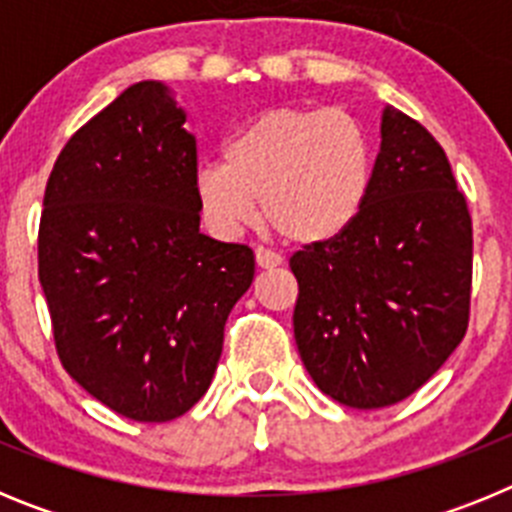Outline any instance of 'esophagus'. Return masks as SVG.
<instances>
[{
  "mask_svg": "<svg viewBox=\"0 0 512 512\" xmlns=\"http://www.w3.org/2000/svg\"><path fill=\"white\" fill-rule=\"evenodd\" d=\"M279 264H282V259H279L277 253L269 251V248H256V266L259 269H274Z\"/></svg>",
  "mask_w": 512,
  "mask_h": 512,
  "instance_id": "1",
  "label": "esophagus"
}]
</instances>
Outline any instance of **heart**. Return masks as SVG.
I'll list each match as a JSON object with an SVG mask.
<instances>
[{"mask_svg": "<svg viewBox=\"0 0 512 512\" xmlns=\"http://www.w3.org/2000/svg\"><path fill=\"white\" fill-rule=\"evenodd\" d=\"M372 184V140L354 115L277 104L230 135L223 164L197 169L194 197L202 220L223 238L259 223L264 212V223L287 243L318 246L359 220Z\"/></svg>", "mask_w": 512, "mask_h": 512, "instance_id": "b5f03b06", "label": "heart"}]
</instances>
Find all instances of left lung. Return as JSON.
Segmentation results:
<instances>
[{
	"mask_svg": "<svg viewBox=\"0 0 512 512\" xmlns=\"http://www.w3.org/2000/svg\"><path fill=\"white\" fill-rule=\"evenodd\" d=\"M289 269L295 341L325 395L374 410L418 392L461 343L472 302V215L438 140L387 107L364 212Z\"/></svg>",
	"mask_w": 512,
	"mask_h": 512,
	"instance_id": "8db88e82",
	"label": "left lung"
}]
</instances>
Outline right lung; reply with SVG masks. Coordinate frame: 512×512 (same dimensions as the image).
I'll return each instance as SVG.
<instances>
[{
  "instance_id": "1",
  "label": "right lung",
  "mask_w": 512,
  "mask_h": 512,
  "mask_svg": "<svg viewBox=\"0 0 512 512\" xmlns=\"http://www.w3.org/2000/svg\"><path fill=\"white\" fill-rule=\"evenodd\" d=\"M158 81L81 125L45 184L38 277L63 369L138 423L187 413L212 382L253 251L200 233L197 143Z\"/></svg>"
}]
</instances>
